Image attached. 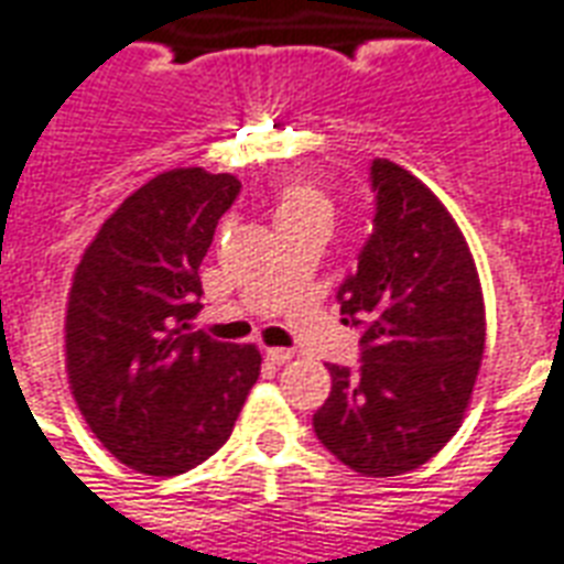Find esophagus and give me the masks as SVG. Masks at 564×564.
<instances>
[{
    "label": "esophagus",
    "instance_id": "esophagus-1",
    "mask_svg": "<svg viewBox=\"0 0 564 564\" xmlns=\"http://www.w3.org/2000/svg\"><path fill=\"white\" fill-rule=\"evenodd\" d=\"M292 355H295L292 349H265V358L272 360V364H278V367H281V364H290Z\"/></svg>",
    "mask_w": 564,
    "mask_h": 564
}]
</instances>
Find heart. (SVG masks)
Segmentation results:
<instances>
[{
    "label": "heart",
    "instance_id": "b5f03b06",
    "mask_svg": "<svg viewBox=\"0 0 564 564\" xmlns=\"http://www.w3.org/2000/svg\"><path fill=\"white\" fill-rule=\"evenodd\" d=\"M316 206H325L328 209V200L322 197L319 188L307 186V183H301V186H292L283 192L281 206H278V215H292V213H304V209H316Z\"/></svg>",
    "mask_w": 564,
    "mask_h": 564
}]
</instances>
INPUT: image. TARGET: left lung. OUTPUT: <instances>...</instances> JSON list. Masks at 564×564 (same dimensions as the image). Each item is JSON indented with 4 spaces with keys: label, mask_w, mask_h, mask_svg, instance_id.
<instances>
[{
    "label": "left lung",
    "mask_w": 564,
    "mask_h": 564,
    "mask_svg": "<svg viewBox=\"0 0 564 564\" xmlns=\"http://www.w3.org/2000/svg\"><path fill=\"white\" fill-rule=\"evenodd\" d=\"M372 234L339 283L360 367L330 364L313 414L325 449L364 476H399L458 432L482 367L485 301L473 253L435 192L390 159L369 167Z\"/></svg>",
    "instance_id": "8db88e82"
}]
</instances>
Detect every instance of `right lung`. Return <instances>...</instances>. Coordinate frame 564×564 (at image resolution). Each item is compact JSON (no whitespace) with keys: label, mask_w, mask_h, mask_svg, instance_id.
<instances>
[{"label":"right lung","mask_w":564,"mask_h":564,"mask_svg":"<svg viewBox=\"0 0 564 564\" xmlns=\"http://www.w3.org/2000/svg\"><path fill=\"white\" fill-rule=\"evenodd\" d=\"M239 180L174 167L132 192L85 248L64 316L67 381L120 464L177 476L218 453L260 378L257 346L192 330L200 263Z\"/></svg>","instance_id":"1"}]
</instances>
